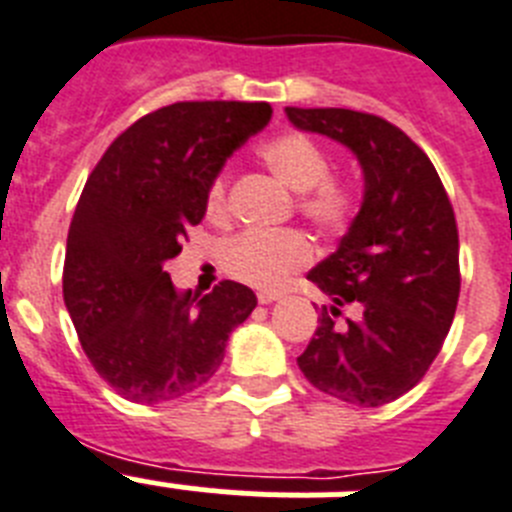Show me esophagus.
Returning a JSON list of instances; mask_svg holds the SVG:
<instances>
[{
  "label": "esophagus",
  "instance_id": "esophagus-1",
  "mask_svg": "<svg viewBox=\"0 0 512 512\" xmlns=\"http://www.w3.org/2000/svg\"><path fill=\"white\" fill-rule=\"evenodd\" d=\"M281 291H260L257 294V302L260 304H270V302H276V299H281Z\"/></svg>",
  "mask_w": 512,
  "mask_h": 512
}]
</instances>
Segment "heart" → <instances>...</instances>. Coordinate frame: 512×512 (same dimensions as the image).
<instances>
[{"label":"heart","mask_w":512,"mask_h":512,"mask_svg":"<svg viewBox=\"0 0 512 512\" xmlns=\"http://www.w3.org/2000/svg\"><path fill=\"white\" fill-rule=\"evenodd\" d=\"M278 182L299 192L296 213L325 236L349 229L356 216V197L349 184L330 176L328 150L307 132L289 130L265 140L257 148ZM231 171L223 166L208 184L205 213L210 221L229 218ZM312 242L302 231L283 229L276 234H239L221 247V268L236 281L255 289H278L294 273L312 263Z\"/></svg>","instance_id":"obj_1"}]
</instances>
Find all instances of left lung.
Instances as JSON below:
<instances>
[{
    "instance_id": "obj_1",
    "label": "left lung",
    "mask_w": 512,
    "mask_h": 512,
    "mask_svg": "<svg viewBox=\"0 0 512 512\" xmlns=\"http://www.w3.org/2000/svg\"><path fill=\"white\" fill-rule=\"evenodd\" d=\"M299 130L349 145L364 169V203L341 247L309 270L333 299L296 359L312 385L375 409L409 393L453 325L461 265L453 205L419 145L388 119L351 109L286 106Z\"/></svg>"
}]
</instances>
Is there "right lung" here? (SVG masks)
<instances>
[{"label": "right lung", "mask_w": 512, "mask_h": 512, "mask_svg": "<svg viewBox=\"0 0 512 512\" xmlns=\"http://www.w3.org/2000/svg\"><path fill=\"white\" fill-rule=\"evenodd\" d=\"M268 119V103H171L127 127L90 171L67 234L64 304L93 369L127 401L153 406L203 388L257 307L236 281L176 294L163 263L203 221L226 156Z\"/></svg>", "instance_id": "add662e5"}]
</instances>
